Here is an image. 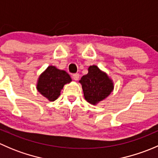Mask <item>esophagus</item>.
<instances>
[{
	"mask_svg": "<svg viewBox=\"0 0 158 158\" xmlns=\"http://www.w3.org/2000/svg\"><path fill=\"white\" fill-rule=\"evenodd\" d=\"M79 78V73H75V74L73 75V79H74L75 81H77Z\"/></svg>",
	"mask_w": 158,
	"mask_h": 158,
	"instance_id": "34e87169",
	"label": "esophagus"
}]
</instances>
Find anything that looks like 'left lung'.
Returning a JSON list of instances; mask_svg holds the SVG:
<instances>
[{
  "label": "left lung",
  "mask_w": 158,
  "mask_h": 158,
  "mask_svg": "<svg viewBox=\"0 0 158 158\" xmlns=\"http://www.w3.org/2000/svg\"><path fill=\"white\" fill-rule=\"evenodd\" d=\"M79 82L82 85L85 99L94 106L106 99L114 90L112 79L95 65L89 66L88 73Z\"/></svg>",
  "instance_id": "left-lung-1"
}]
</instances>
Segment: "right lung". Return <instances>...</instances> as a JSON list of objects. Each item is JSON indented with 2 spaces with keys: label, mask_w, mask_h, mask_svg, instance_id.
Listing matches in <instances>:
<instances>
[{
  "label": "right lung",
  "mask_w": 158,
  "mask_h": 158,
  "mask_svg": "<svg viewBox=\"0 0 158 158\" xmlns=\"http://www.w3.org/2000/svg\"><path fill=\"white\" fill-rule=\"evenodd\" d=\"M71 82V77L66 71L49 66L38 77L36 89L49 102H53L60 95L63 86Z\"/></svg>",
  "instance_id": "obj_1"
}]
</instances>
